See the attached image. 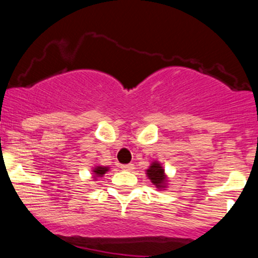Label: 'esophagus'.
Segmentation results:
<instances>
[{
  "label": "esophagus",
  "instance_id": "1",
  "mask_svg": "<svg viewBox=\"0 0 258 258\" xmlns=\"http://www.w3.org/2000/svg\"><path fill=\"white\" fill-rule=\"evenodd\" d=\"M120 167L122 168L123 171H133V168H135V165H133V164H126V165H121Z\"/></svg>",
  "mask_w": 258,
  "mask_h": 258
}]
</instances>
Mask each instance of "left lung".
Wrapping results in <instances>:
<instances>
[{
  "label": "left lung",
  "mask_w": 258,
  "mask_h": 258,
  "mask_svg": "<svg viewBox=\"0 0 258 258\" xmlns=\"http://www.w3.org/2000/svg\"><path fill=\"white\" fill-rule=\"evenodd\" d=\"M147 177L152 180V183L159 190H164V189L167 188L168 179L166 173H165L164 167L160 164L159 161H153L150 164L149 168H147L146 171Z\"/></svg>",
  "instance_id": "obj_1"
}]
</instances>
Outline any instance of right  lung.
Wrapping results in <instances>:
<instances>
[{
  "mask_svg": "<svg viewBox=\"0 0 258 258\" xmlns=\"http://www.w3.org/2000/svg\"><path fill=\"white\" fill-rule=\"evenodd\" d=\"M109 171V167H106V166H94L93 167V170H92V174H93V177H92V178H93L94 180H97L98 178H100V177H103L104 176V174L108 172Z\"/></svg>",
  "mask_w": 258,
  "mask_h": 258,
  "instance_id": "right-lung-1",
  "label": "right lung"
}]
</instances>
